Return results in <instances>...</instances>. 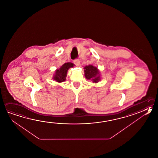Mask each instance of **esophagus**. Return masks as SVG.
I'll return each instance as SVG.
<instances>
[{"label": "esophagus", "instance_id": "34e87169", "mask_svg": "<svg viewBox=\"0 0 158 158\" xmlns=\"http://www.w3.org/2000/svg\"><path fill=\"white\" fill-rule=\"evenodd\" d=\"M74 63L77 66H79L80 65V60L78 59H76L74 60Z\"/></svg>", "mask_w": 158, "mask_h": 158}]
</instances>
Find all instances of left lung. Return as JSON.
Listing matches in <instances>:
<instances>
[{"instance_id":"8db88e82","label":"left lung","mask_w":158,"mask_h":158,"mask_svg":"<svg viewBox=\"0 0 158 158\" xmlns=\"http://www.w3.org/2000/svg\"><path fill=\"white\" fill-rule=\"evenodd\" d=\"M85 77L87 79L92 80L93 83H98L100 81L99 71L96 67L93 65L86 66L84 68Z\"/></svg>"}]
</instances>
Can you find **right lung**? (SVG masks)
I'll return each instance as SVG.
<instances>
[{
	"mask_svg": "<svg viewBox=\"0 0 158 158\" xmlns=\"http://www.w3.org/2000/svg\"><path fill=\"white\" fill-rule=\"evenodd\" d=\"M73 66L74 64L73 63H65L59 69L56 71L54 77V81H56L59 83L65 81V77L69 69L73 67Z\"/></svg>",
	"mask_w": 158,
	"mask_h": 158,
	"instance_id": "obj_1",
	"label": "right lung"
}]
</instances>
